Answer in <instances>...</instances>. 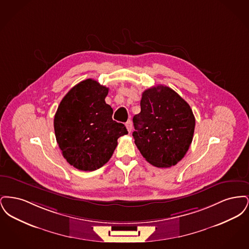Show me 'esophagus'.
Listing matches in <instances>:
<instances>
[{"label": "esophagus", "instance_id": "esophagus-1", "mask_svg": "<svg viewBox=\"0 0 249 249\" xmlns=\"http://www.w3.org/2000/svg\"><path fill=\"white\" fill-rule=\"evenodd\" d=\"M126 128H127V130L129 132H131V130H132V122H131V120H128L127 122H126Z\"/></svg>", "mask_w": 249, "mask_h": 249}]
</instances>
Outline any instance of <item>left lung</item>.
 Instances as JSON below:
<instances>
[{"instance_id":"left-lung-1","label":"left lung","mask_w":249,"mask_h":249,"mask_svg":"<svg viewBox=\"0 0 249 249\" xmlns=\"http://www.w3.org/2000/svg\"><path fill=\"white\" fill-rule=\"evenodd\" d=\"M141 112L133 117L134 142L142 157L159 168L176 165L192 142L195 118L189 104L166 86L145 89Z\"/></svg>"}]
</instances>
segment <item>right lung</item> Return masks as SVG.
Segmentation results:
<instances>
[{"label":"right lung","mask_w":249,"mask_h":249,"mask_svg":"<svg viewBox=\"0 0 249 249\" xmlns=\"http://www.w3.org/2000/svg\"><path fill=\"white\" fill-rule=\"evenodd\" d=\"M107 94L108 88L86 79L71 88L56 112V140L63 158L78 170L95 171L105 165L118 139L128 133L124 124L112 119Z\"/></svg>","instance_id":"1"}]
</instances>
